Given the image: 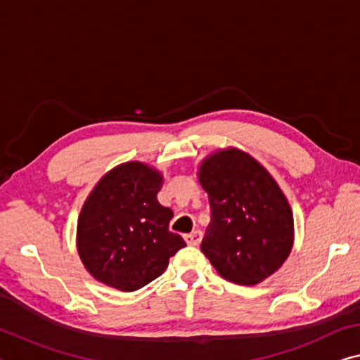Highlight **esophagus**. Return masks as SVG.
<instances>
[{
	"label": "esophagus",
	"instance_id": "34e87169",
	"mask_svg": "<svg viewBox=\"0 0 360 360\" xmlns=\"http://www.w3.org/2000/svg\"><path fill=\"white\" fill-rule=\"evenodd\" d=\"M184 240L187 242V245H193V247H195V245H198L202 240V232L200 231H193L191 233H186Z\"/></svg>",
	"mask_w": 360,
	"mask_h": 360
}]
</instances>
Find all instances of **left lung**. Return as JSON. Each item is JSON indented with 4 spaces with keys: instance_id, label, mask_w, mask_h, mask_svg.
<instances>
[{
    "instance_id": "8db88e82",
    "label": "left lung",
    "mask_w": 360,
    "mask_h": 360,
    "mask_svg": "<svg viewBox=\"0 0 360 360\" xmlns=\"http://www.w3.org/2000/svg\"><path fill=\"white\" fill-rule=\"evenodd\" d=\"M211 222L202 252L221 277L256 285L272 276L293 247V213L276 179L238 149L211 153L198 169Z\"/></svg>"
}]
</instances>
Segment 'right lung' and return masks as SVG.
<instances>
[{
    "label": "right lung",
    "mask_w": 360,
    "mask_h": 360,
    "mask_svg": "<svg viewBox=\"0 0 360 360\" xmlns=\"http://www.w3.org/2000/svg\"><path fill=\"white\" fill-rule=\"evenodd\" d=\"M163 176L141 162L108 171L84 202L77 226L79 259L96 281L134 292L168 267L171 256L186 247L168 229L173 211L157 193Z\"/></svg>",
    "instance_id": "1"
}]
</instances>
